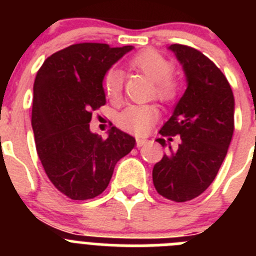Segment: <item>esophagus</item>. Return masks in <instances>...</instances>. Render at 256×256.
Here are the masks:
<instances>
[{
  "label": "esophagus",
  "mask_w": 256,
  "mask_h": 256,
  "mask_svg": "<svg viewBox=\"0 0 256 256\" xmlns=\"http://www.w3.org/2000/svg\"><path fill=\"white\" fill-rule=\"evenodd\" d=\"M148 144V140L146 138H137V141H136V144H137V148H142L144 144Z\"/></svg>",
  "instance_id": "esophagus-1"
}]
</instances>
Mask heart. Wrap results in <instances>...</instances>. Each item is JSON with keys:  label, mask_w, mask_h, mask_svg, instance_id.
<instances>
[{"label": "heart", "mask_w": 256, "mask_h": 256, "mask_svg": "<svg viewBox=\"0 0 256 256\" xmlns=\"http://www.w3.org/2000/svg\"><path fill=\"white\" fill-rule=\"evenodd\" d=\"M130 69L137 70L152 80L154 96L162 102H172L180 94V82L172 76L173 65L168 58L154 50L136 54L128 61ZM104 91L112 101L120 98L123 91V74L116 68L108 70L104 76ZM154 105H130L118 115L116 123L122 130L132 133H144L158 119Z\"/></svg>", "instance_id": "b5f03b06"}]
</instances>
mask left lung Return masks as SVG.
I'll list each match as a JSON object with an SVG mask.
<instances>
[{
  "mask_svg": "<svg viewBox=\"0 0 256 256\" xmlns=\"http://www.w3.org/2000/svg\"><path fill=\"white\" fill-rule=\"evenodd\" d=\"M169 50L182 65L187 88L160 134L180 136V144L176 151L169 144L154 165L152 180L165 198L184 202L212 184L227 155L234 130V97L224 74L200 51L184 44ZM156 141L166 148L164 138Z\"/></svg>",
  "mask_w": 256,
  "mask_h": 256,
  "instance_id": "1",
  "label": "left lung"
}]
</instances>
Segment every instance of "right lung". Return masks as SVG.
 <instances>
[{"mask_svg": "<svg viewBox=\"0 0 256 256\" xmlns=\"http://www.w3.org/2000/svg\"><path fill=\"white\" fill-rule=\"evenodd\" d=\"M133 46L78 44L52 54L33 87L32 128L52 184L72 200L102 194L134 137L112 126L106 140L90 130L92 112L106 104L104 76Z\"/></svg>", "mask_w": 256, "mask_h": 256, "instance_id": "add662e5", "label": "right lung"}]
</instances>
